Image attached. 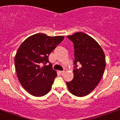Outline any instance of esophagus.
I'll use <instances>...</instances> for the list:
<instances>
[{
  "instance_id": "1",
  "label": "esophagus",
  "mask_w": 120,
  "mask_h": 120,
  "mask_svg": "<svg viewBox=\"0 0 120 120\" xmlns=\"http://www.w3.org/2000/svg\"><path fill=\"white\" fill-rule=\"evenodd\" d=\"M60 73L61 75H64L65 74V71H60Z\"/></svg>"
}]
</instances>
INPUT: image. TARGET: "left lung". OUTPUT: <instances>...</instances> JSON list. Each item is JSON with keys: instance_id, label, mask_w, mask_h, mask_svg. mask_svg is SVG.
<instances>
[{"instance_id": "8db88e82", "label": "left lung", "mask_w": 120, "mask_h": 120, "mask_svg": "<svg viewBox=\"0 0 120 120\" xmlns=\"http://www.w3.org/2000/svg\"><path fill=\"white\" fill-rule=\"evenodd\" d=\"M67 38L74 44L75 65L73 79L66 82L67 88L76 96H86L95 88L102 77L105 54L98 42L85 33H74ZM77 63L81 64L79 68Z\"/></svg>"}]
</instances>
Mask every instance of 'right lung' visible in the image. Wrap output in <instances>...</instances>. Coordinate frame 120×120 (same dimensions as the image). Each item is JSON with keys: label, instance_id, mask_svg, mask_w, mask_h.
<instances>
[{"label": "right lung", "instance_id": "obj_1", "mask_svg": "<svg viewBox=\"0 0 120 120\" xmlns=\"http://www.w3.org/2000/svg\"><path fill=\"white\" fill-rule=\"evenodd\" d=\"M64 39V36L36 34L25 40L18 49L15 58L18 79L33 96H44L51 90L56 72L49 65H44L49 62V54Z\"/></svg>", "mask_w": 120, "mask_h": 120}]
</instances>
